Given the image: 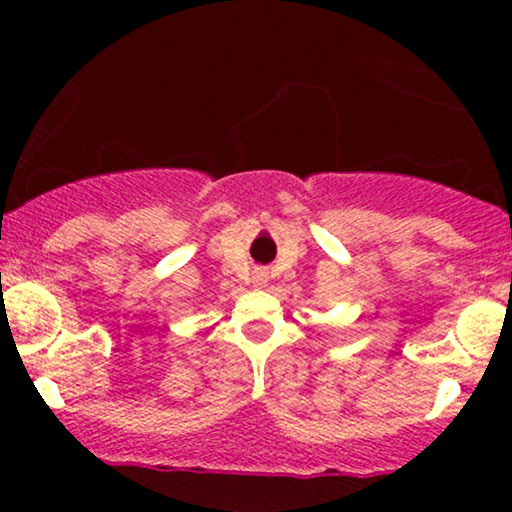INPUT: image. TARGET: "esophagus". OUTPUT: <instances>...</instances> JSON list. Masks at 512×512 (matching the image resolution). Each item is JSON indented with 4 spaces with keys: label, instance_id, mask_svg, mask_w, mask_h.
<instances>
[{
    "label": "esophagus",
    "instance_id": "1",
    "mask_svg": "<svg viewBox=\"0 0 512 512\" xmlns=\"http://www.w3.org/2000/svg\"><path fill=\"white\" fill-rule=\"evenodd\" d=\"M264 279V272H257V281H262Z\"/></svg>",
    "mask_w": 512,
    "mask_h": 512
}]
</instances>
